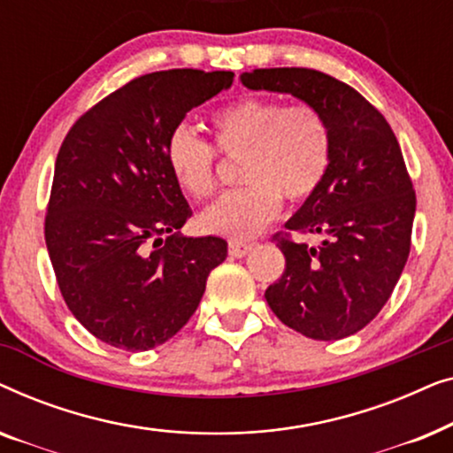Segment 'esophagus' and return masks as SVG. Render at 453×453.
<instances>
[{"label":"esophagus","instance_id":"34e87169","mask_svg":"<svg viewBox=\"0 0 453 453\" xmlns=\"http://www.w3.org/2000/svg\"><path fill=\"white\" fill-rule=\"evenodd\" d=\"M251 250L253 243H245V241H228V253H231L233 257H245Z\"/></svg>","mask_w":453,"mask_h":453}]
</instances>
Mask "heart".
I'll return each instance as SVG.
<instances>
[{
	"mask_svg": "<svg viewBox=\"0 0 453 453\" xmlns=\"http://www.w3.org/2000/svg\"><path fill=\"white\" fill-rule=\"evenodd\" d=\"M210 126L216 150L228 158L241 157L237 177L245 185L202 214L206 233L231 241L256 237L280 212L282 196L305 202L330 166V127L311 104L284 107L274 98H245L216 111ZM216 150L188 126H177L166 138L171 175L194 200L214 194Z\"/></svg>",
	"mask_w": 453,
	"mask_h": 453,
	"instance_id": "1",
	"label": "heart"
}]
</instances>
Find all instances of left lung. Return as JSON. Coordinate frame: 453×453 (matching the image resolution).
<instances>
[{
    "mask_svg": "<svg viewBox=\"0 0 453 453\" xmlns=\"http://www.w3.org/2000/svg\"><path fill=\"white\" fill-rule=\"evenodd\" d=\"M241 82L311 104L332 138L324 181L284 225L321 243L274 234L287 268L265 301L307 338L357 334L386 305L411 253L417 196L398 140L367 98L324 72L270 67L241 73Z\"/></svg>",
    "mask_w": 453,
    "mask_h": 453,
    "instance_id": "left-lung-1",
    "label": "left lung"
}]
</instances>
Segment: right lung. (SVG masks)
Here are the masks:
<instances>
[{
    "mask_svg": "<svg viewBox=\"0 0 453 453\" xmlns=\"http://www.w3.org/2000/svg\"><path fill=\"white\" fill-rule=\"evenodd\" d=\"M233 72L134 78L86 111L55 160L45 241L61 296L80 324L123 350H150L188 324L226 241L183 237L191 216L169 165V134L231 88Z\"/></svg>",
    "mask_w": 453,
    "mask_h": 453,
    "instance_id": "right-lung-1",
    "label": "right lung"
}]
</instances>
